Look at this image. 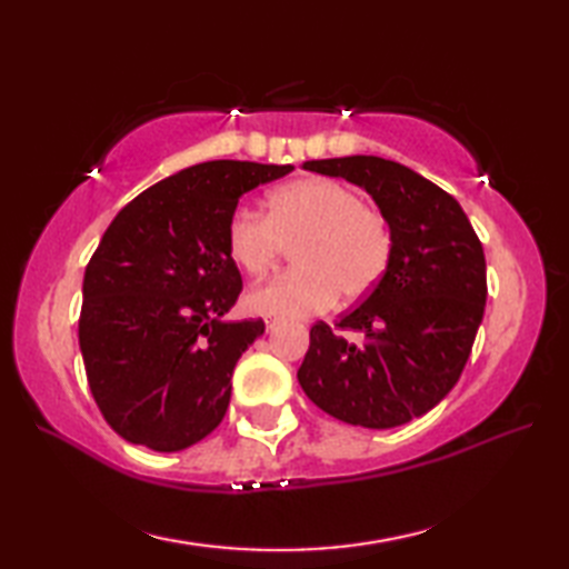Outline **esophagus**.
<instances>
[{"instance_id":"obj_1","label":"esophagus","mask_w":569,"mask_h":569,"mask_svg":"<svg viewBox=\"0 0 569 569\" xmlns=\"http://www.w3.org/2000/svg\"><path fill=\"white\" fill-rule=\"evenodd\" d=\"M278 322H281V318H271V316H266V330H273Z\"/></svg>"}]
</instances>
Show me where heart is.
Returning a JSON list of instances; mask_svg holds the SVG:
<instances>
[{
	"instance_id": "1",
	"label": "heart",
	"mask_w": 569,
	"mask_h": 569,
	"mask_svg": "<svg viewBox=\"0 0 569 569\" xmlns=\"http://www.w3.org/2000/svg\"><path fill=\"white\" fill-rule=\"evenodd\" d=\"M227 253L259 276L296 247V269L251 288L247 303L263 316L303 318L369 296L389 269L393 229L361 192L335 178H300L276 188L269 212L237 208L227 220Z\"/></svg>"
}]
</instances>
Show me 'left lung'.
Listing matches in <instances>:
<instances>
[{"mask_svg":"<svg viewBox=\"0 0 569 569\" xmlns=\"http://www.w3.org/2000/svg\"><path fill=\"white\" fill-rule=\"evenodd\" d=\"M377 200L393 257L377 288L335 322L310 328L298 381L325 413L361 428L426 416L459 381L485 318V249L459 202L410 168L379 156L306 161ZM342 331H359L349 343Z\"/></svg>","mask_w":569,"mask_h":569,"instance_id":"obj_1","label":"left lung"}]
</instances>
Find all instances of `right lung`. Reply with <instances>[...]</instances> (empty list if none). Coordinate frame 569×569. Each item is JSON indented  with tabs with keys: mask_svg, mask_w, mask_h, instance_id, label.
Masks as SVG:
<instances>
[{
	"mask_svg": "<svg viewBox=\"0 0 569 569\" xmlns=\"http://www.w3.org/2000/svg\"><path fill=\"white\" fill-rule=\"evenodd\" d=\"M293 166L208 161L117 212L84 269L80 352L94 403L127 442L178 452L220 426L241 352L263 320L224 322L241 273L227 220Z\"/></svg>",
	"mask_w": 569,
	"mask_h": 569,
	"instance_id": "obj_1",
	"label": "right lung"
}]
</instances>
